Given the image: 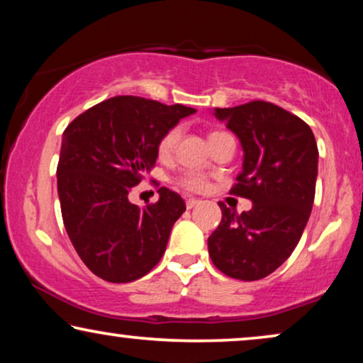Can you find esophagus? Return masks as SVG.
<instances>
[{"label":"esophagus","instance_id":"obj_1","mask_svg":"<svg viewBox=\"0 0 363 363\" xmlns=\"http://www.w3.org/2000/svg\"><path fill=\"white\" fill-rule=\"evenodd\" d=\"M198 203H200V200H196V198H188V200H186V208H188V210H191V208L196 206Z\"/></svg>","mask_w":363,"mask_h":363}]
</instances>
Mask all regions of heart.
I'll return each mask as SVG.
<instances>
[{
	"label": "heart",
	"instance_id": "heart-1",
	"mask_svg": "<svg viewBox=\"0 0 363 363\" xmlns=\"http://www.w3.org/2000/svg\"><path fill=\"white\" fill-rule=\"evenodd\" d=\"M182 133H183L182 125H173L160 137V140H158V145H157V152H158V157H160L162 160H168V158L173 157V153H175L177 147H178V142H180V138H182ZM225 135H228V133L220 132V130L211 132L210 143L218 140V138L225 137ZM177 185L182 186L183 190H186V191L201 193L208 188V178L203 175V173L196 172V170H186L177 178Z\"/></svg>",
	"mask_w": 363,
	"mask_h": 363
}]
</instances>
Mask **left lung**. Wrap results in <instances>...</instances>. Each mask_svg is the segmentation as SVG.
<instances>
[{
    "mask_svg": "<svg viewBox=\"0 0 363 363\" xmlns=\"http://www.w3.org/2000/svg\"><path fill=\"white\" fill-rule=\"evenodd\" d=\"M215 116L240 138L245 160L231 193L252 201L250 211L220 201L221 223L208 252L223 274L257 281L274 272L299 242L315 196L319 150L311 127L276 104L251 101Z\"/></svg>",
    "mask_w": 363,
    "mask_h": 363,
    "instance_id": "left-lung-1",
    "label": "left lung"
}]
</instances>
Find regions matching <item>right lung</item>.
Masks as SVG:
<instances>
[{
  "label": "right lung",
  "mask_w": 363,
  "mask_h": 363,
  "mask_svg": "<svg viewBox=\"0 0 363 363\" xmlns=\"http://www.w3.org/2000/svg\"><path fill=\"white\" fill-rule=\"evenodd\" d=\"M195 108L117 96L87 108L62 133L57 193L62 221L77 255L108 282L140 279L162 259L175 221L186 210L162 186L147 208L128 191L155 167L160 137Z\"/></svg>",
  "instance_id": "add662e5"
}]
</instances>
